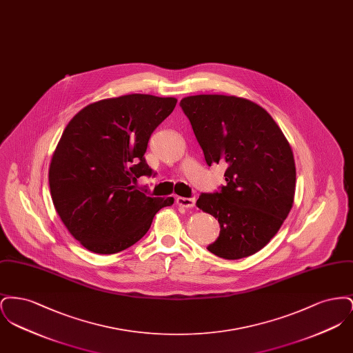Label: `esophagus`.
I'll return each instance as SVG.
<instances>
[{"label":"esophagus","mask_w":353,"mask_h":353,"mask_svg":"<svg viewBox=\"0 0 353 353\" xmlns=\"http://www.w3.org/2000/svg\"><path fill=\"white\" fill-rule=\"evenodd\" d=\"M176 202H177V205H180V206H183V208H186V209H192V208L194 206V203H196V200H194V199L177 197V199H176Z\"/></svg>","instance_id":"esophagus-1"}]
</instances>
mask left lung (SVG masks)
Listing matches in <instances>:
<instances>
[{
	"label": "left lung",
	"instance_id": "left-lung-1",
	"mask_svg": "<svg viewBox=\"0 0 353 353\" xmlns=\"http://www.w3.org/2000/svg\"><path fill=\"white\" fill-rule=\"evenodd\" d=\"M206 164H226L216 193H202L200 210L221 230L208 250L241 259L263 249L287 219L295 196L291 145L269 112L254 101L228 95H193L180 101Z\"/></svg>",
	"mask_w": 353,
	"mask_h": 353
}]
</instances>
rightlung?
<instances>
[{
    "mask_svg": "<svg viewBox=\"0 0 353 353\" xmlns=\"http://www.w3.org/2000/svg\"><path fill=\"white\" fill-rule=\"evenodd\" d=\"M176 98L130 94L91 103L70 120L52 153L51 199L66 229L97 254L128 249L151 228L173 197H150L134 189L151 176L144 159L156 127Z\"/></svg>",
    "mask_w": 353,
    "mask_h": 353,
    "instance_id": "obj_1",
    "label": "right lung"
}]
</instances>
